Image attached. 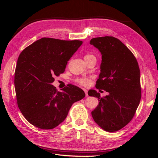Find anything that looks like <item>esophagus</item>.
<instances>
[{"instance_id": "obj_1", "label": "esophagus", "mask_w": 158, "mask_h": 158, "mask_svg": "<svg viewBox=\"0 0 158 158\" xmlns=\"http://www.w3.org/2000/svg\"><path fill=\"white\" fill-rule=\"evenodd\" d=\"M83 90H84V92H85V94H86V96L87 97L88 96V90L87 89H83Z\"/></svg>"}]
</instances>
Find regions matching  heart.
Wrapping results in <instances>:
<instances>
[{"instance_id":"heart-1","label":"heart","mask_w":158,"mask_h":158,"mask_svg":"<svg viewBox=\"0 0 158 158\" xmlns=\"http://www.w3.org/2000/svg\"><path fill=\"white\" fill-rule=\"evenodd\" d=\"M85 61H88L89 60H96V57L94 54L89 53V54H86L85 56ZM76 81L80 85H81L82 86H88L91 82L90 79H89L88 77L78 78L76 79Z\"/></svg>"}]
</instances>
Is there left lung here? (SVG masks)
Listing matches in <instances>:
<instances>
[{
  "instance_id": "1",
  "label": "left lung",
  "mask_w": 158,
  "mask_h": 158,
  "mask_svg": "<svg viewBox=\"0 0 158 158\" xmlns=\"http://www.w3.org/2000/svg\"><path fill=\"white\" fill-rule=\"evenodd\" d=\"M89 44L102 55L101 73L95 86L109 93L101 97L97 91H88V95L99 101L92 111V117L104 131H117L133 118L139 104L142 95L139 66L133 54L117 38H94Z\"/></svg>"
}]
</instances>
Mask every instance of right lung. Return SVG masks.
I'll return each mask as SVG.
<instances>
[{
    "mask_svg": "<svg viewBox=\"0 0 158 158\" xmlns=\"http://www.w3.org/2000/svg\"><path fill=\"white\" fill-rule=\"evenodd\" d=\"M82 44L80 40L42 38L20 54L15 73L16 100L32 125L41 129L57 127L67 117L72 105L85 97L76 86L69 85L60 92L52 85Z\"/></svg>",
    "mask_w": 158,
    "mask_h": 158,
    "instance_id": "1",
    "label": "right lung"
}]
</instances>
